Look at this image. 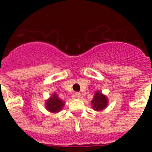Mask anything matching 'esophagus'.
<instances>
[{"instance_id": "34e87169", "label": "esophagus", "mask_w": 152, "mask_h": 152, "mask_svg": "<svg viewBox=\"0 0 152 152\" xmlns=\"http://www.w3.org/2000/svg\"><path fill=\"white\" fill-rule=\"evenodd\" d=\"M75 97L77 98V99H79V98L80 97V93H78V92H76V93H75Z\"/></svg>"}]
</instances>
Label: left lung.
Wrapping results in <instances>:
<instances>
[{
    "instance_id": "1",
    "label": "left lung",
    "mask_w": 152,
    "mask_h": 152,
    "mask_svg": "<svg viewBox=\"0 0 152 152\" xmlns=\"http://www.w3.org/2000/svg\"><path fill=\"white\" fill-rule=\"evenodd\" d=\"M91 104L94 110L96 111H101L107 107L108 104V100L105 95H103L100 91H97L94 96Z\"/></svg>"
}]
</instances>
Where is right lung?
<instances>
[{
    "label": "right lung",
    "instance_id": "obj_1",
    "mask_svg": "<svg viewBox=\"0 0 152 152\" xmlns=\"http://www.w3.org/2000/svg\"><path fill=\"white\" fill-rule=\"evenodd\" d=\"M64 105V103L58 96L56 93L53 94L52 96L49 100H47L46 103H45V107H46L47 110L51 113L59 112Z\"/></svg>",
    "mask_w": 152,
    "mask_h": 152
}]
</instances>
